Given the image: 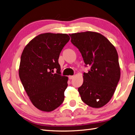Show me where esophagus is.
<instances>
[{"mask_svg": "<svg viewBox=\"0 0 135 135\" xmlns=\"http://www.w3.org/2000/svg\"><path fill=\"white\" fill-rule=\"evenodd\" d=\"M68 78H69V79H73V78H74V76H69Z\"/></svg>", "mask_w": 135, "mask_h": 135, "instance_id": "1", "label": "esophagus"}]
</instances>
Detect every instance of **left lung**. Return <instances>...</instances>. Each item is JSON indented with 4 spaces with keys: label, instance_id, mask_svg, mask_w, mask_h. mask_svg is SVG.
Instances as JSON below:
<instances>
[{
    "label": "left lung",
    "instance_id": "left-lung-1",
    "mask_svg": "<svg viewBox=\"0 0 135 135\" xmlns=\"http://www.w3.org/2000/svg\"><path fill=\"white\" fill-rule=\"evenodd\" d=\"M84 63L90 67L83 74L78 88L81 99L91 108H100L110 101L120 78V67L114 46L101 34L87 31L70 34Z\"/></svg>",
    "mask_w": 135,
    "mask_h": 135
}]
</instances>
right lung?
<instances>
[{
  "label": "right lung",
  "mask_w": 135,
  "mask_h": 135,
  "mask_svg": "<svg viewBox=\"0 0 135 135\" xmlns=\"http://www.w3.org/2000/svg\"><path fill=\"white\" fill-rule=\"evenodd\" d=\"M70 39L67 34L42 33L23 49L19 76L30 101L40 110L52 112L64 101L68 78L60 75L58 60Z\"/></svg>",
  "instance_id": "1"
}]
</instances>
